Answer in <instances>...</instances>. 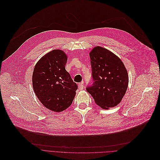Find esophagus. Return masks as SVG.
I'll list each match as a JSON object with an SVG mask.
<instances>
[{"label": "esophagus", "mask_w": 160, "mask_h": 160, "mask_svg": "<svg viewBox=\"0 0 160 160\" xmlns=\"http://www.w3.org/2000/svg\"><path fill=\"white\" fill-rule=\"evenodd\" d=\"M83 87H84V86H83V82H81V83L78 84V88H79V89L80 90H82V89H83Z\"/></svg>", "instance_id": "esophagus-1"}]
</instances>
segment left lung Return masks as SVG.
I'll use <instances>...</instances> for the list:
<instances>
[{
    "label": "left lung",
    "mask_w": 160,
    "mask_h": 160,
    "mask_svg": "<svg viewBox=\"0 0 160 160\" xmlns=\"http://www.w3.org/2000/svg\"><path fill=\"white\" fill-rule=\"evenodd\" d=\"M89 57L94 82L86 91L102 108L116 107L128 88L129 76L123 63L113 52L100 46L91 50Z\"/></svg>",
    "instance_id": "obj_1"
}]
</instances>
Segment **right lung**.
Listing matches in <instances>:
<instances>
[{
    "instance_id": "add662e5",
    "label": "right lung",
    "mask_w": 160,
    "mask_h": 160,
    "mask_svg": "<svg viewBox=\"0 0 160 160\" xmlns=\"http://www.w3.org/2000/svg\"><path fill=\"white\" fill-rule=\"evenodd\" d=\"M68 57L63 50H53L35 66L32 82L35 93L47 108L60 112L71 106L78 85L66 70Z\"/></svg>"
}]
</instances>
